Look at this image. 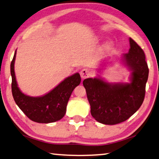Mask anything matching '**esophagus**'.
<instances>
[{
    "mask_svg": "<svg viewBox=\"0 0 159 159\" xmlns=\"http://www.w3.org/2000/svg\"><path fill=\"white\" fill-rule=\"evenodd\" d=\"M91 72L89 69L88 68H84L82 69L81 72H80V75H81V77L82 79H86V78H88L91 76Z\"/></svg>",
    "mask_w": 159,
    "mask_h": 159,
    "instance_id": "obj_1",
    "label": "esophagus"
}]
</instances>
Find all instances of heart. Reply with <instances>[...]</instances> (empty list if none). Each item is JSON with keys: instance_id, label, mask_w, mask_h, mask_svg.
Returning a JSON list of instances; mask_svg holds the SVG:
<instances>
[{"instance_id": "b5f03b06", "label": "heart", "mask_w": 159, "mask_h": 159, "mask_svg": "<svg viewBox=\"0 0 159 159\" xmlns=\"http://www.w3.org/2000/svg\"><path fill=\"white\" fill-rule=\"evenodd\" d=\"M112 47V43H107L104 45L103 49L105 51H107V50H110Z\"/></svg>"}]
</instances>
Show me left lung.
<instances>
[{"instance_id": "1", "label": "left lung", "mask_w": 159, "mask_h": 159, "mask_svg": "<svg viewBox=\"0 0 159 159\" xmlns=\"http://www.w3.org/2000/svg\"><path fill=\"white\" fill-rule=\"evenodd\" d=\"M129 53L122 61L131 70L130 83L111 84L100 77L83 81L91 105V114L97 121L106 125L121 123L130 118L143 104L149 75L143 49L129 38Z\"/></svg>"}]
</instances>
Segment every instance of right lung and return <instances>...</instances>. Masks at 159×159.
<instances>
[{
	"label": "right lung",
	"instance_id": "1",
	"mask_svg": "<svg viewBox=\"0 0 159 159\" xmlns=\"http://www.w3.org/2000/svg\"><path fill=\"white\" fill-rule=\"evenodd\" d=\"M15 51L10 64L12 76V93L14 100L21 110L32 120L38 123L48 124L62 119L66 112L68 100L74 89L80 84L81 77L75 73L66 78L54 89L43 96L25 95L19 89L15 73Z\"/></svg>",
	"mask_w": 159,
	"mask_h": 159
}]
</instances>
